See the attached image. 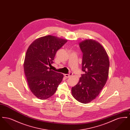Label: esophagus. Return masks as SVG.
I'll return each mask as SVG.
<instances>
[{"label":"esophagus","mask_w":130,"mask_h":130,"mask_svg":"<svg viewBox=\"0 0 130 130\" xmlns=\"http://www.w3.org/2000/svg\"><path fill=\"white\" fill-rule=\"evenodd\" d=\"M72 75H73V73H72V72H70L69 74H64V76H65L66 77H69L71 76Z\"/></svg>","instance_id":"1"}]
</instances>
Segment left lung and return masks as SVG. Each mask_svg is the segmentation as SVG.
<instances>
[{"mask_svg":"<svg viewBox=\"0 0 130 130\" xmlns=\"http://www.w3.org/2000/svg\"><path fill=\"white\" fill-rule=\"evenodd\" d=\"M83 53L81 74L77 84L72 88L75 99L87 104L95 99L105 86L109 75L110 61L104 48L91 39L79 43Z\"/></svg>","mask_w":130,"mask_h":130,"instance_id":"left-lung-1","label":"left lung"}]
</instances>
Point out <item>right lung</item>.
<instances>
[{"label": "right lung", "instance_id": "1", "mask_svg": "<svg viewBox=\"0 0 130 130\" xmlns=\"http://www.w3.org/2000/svg\"><path fill=\"white\" fill-rule=\"evenodd\" d=\"M67 39L48 35L35 40L27 50L24 71L31 93L38 99L52 96L62 81L63 74L50 70L57 51Z\"/></svg>", "mask_w": 130, "mask_h": 130}]
</instances>
